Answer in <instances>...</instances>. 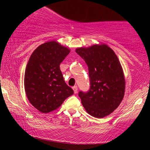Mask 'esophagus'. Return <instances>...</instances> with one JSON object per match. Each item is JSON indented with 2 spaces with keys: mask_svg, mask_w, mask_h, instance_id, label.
<instances>
[{
  "mask_svg": "<svg viewBox=\"0 0 150 150\" xmlns=\"http://www.w3.org/2000/svg\"><path fill=\"white\" fill-rule=\"evenodd\" d=\"M73 89L74 91V93H75V94H76V93L77 92V86H74V87H73Z\"/></svg>",
  "mask_w": 150,
  "mask_h": 150,
  "instance_id": "esophagus-1",
  "label": "esophagus"
}]
</instances>
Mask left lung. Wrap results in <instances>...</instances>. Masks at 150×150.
Returning <instances> with one entry per match:
<instances>
[{
    "mask_svg": "<svg viewBox=\"0 0 150 150\" xmlns=\"http://www.w3.org/2000/svg\"><path fill=\"white\" fill-rule=\"evenodd\" d=\"M88 66L89 92H79L82 106L95 118L108 116L123 100L125 81L118 57L106 44H94L75 49Z\"/></svg>",
    "mask_w": 150,
    "mask_h": 150,
    "instance_id": "left-lung-1",
    "label": "left lung"
}]
</instances>
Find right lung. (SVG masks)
Returning <instances> with one entry per match:
<instances>
[{"label":"right lung","instance_id":"obj_1","mask_svg":"<svg viewBox=\"0 0 150 150\" xmlns=\"http://www.w3.org/2000/svg\"><path fill=\"white\" fill-rule=\"evenodd\" d=\"M70 51L58 42L51 41L38 46L31 55L25 69V89L29 101L40 112L57 109L73 94L60 69Z\"/></svg>","mask_w":150,"mask_h":150}]
</instances>
